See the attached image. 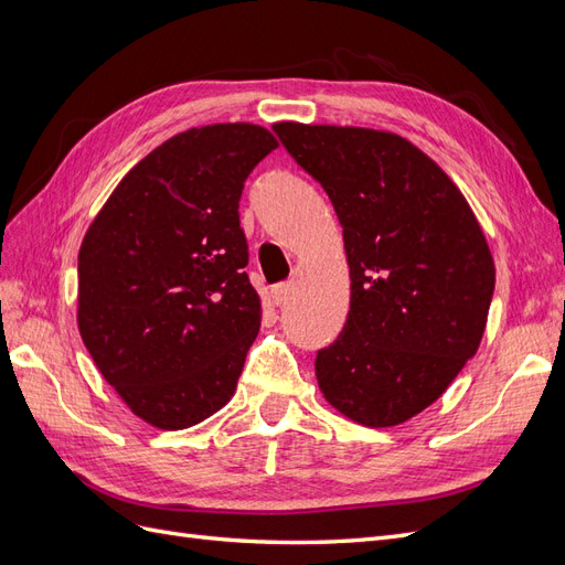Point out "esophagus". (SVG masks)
I'll return each instance as SVG.
<instances>
[{
    "mask_svg": "<svg viewBox=\"0 0 565 565\" xmlns=\"http://www.w3.org/2000/svg\"><path fill=\"white\" fill-rule=\"evenodd\" d=\"M289 297H292V285L289 282H280L270 289V299L276 306H285L289 301Z\"/></svg>",
    "mask_w": 565,
    "mask_h": 565,
    "instance_id": "1",
    "label": "esophagus"
}]
</instances>
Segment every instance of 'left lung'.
<instances>
[{"instance_id":"obj_1","label":"left lung","mask_w":565,"mask_h":565,"mask_svg":"<svg viewBox=\"0 0 565 565\" xmlns=\"http://www.w3.org/2000/svg\"><path fill=\"white\" fill-rule=\"evenodd\" d=\"M341 228L351 309L316 377L337 413L370 429L436 403L476 355L494 289L481 224L455 181L403 136L276 122Z\"/></svg>"}]
</instances>
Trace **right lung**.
<instances>
[{
    "label": "right lung",
    "instance_id": "add662e5",
    "mask_svg": "<svg viewBox=\"0 0 565 565\" xmlns=\"http://www.w3.org/2000/svg\"><path fill=\"white\" fill-rule=\"evenodd\" d=\"M276 148V136L249 122L181 131L129 169L84 235L82 341L156 429H188L233 398L262 328L237 204Z\"/></svg>",
    "mask_w": 565,
    "mask_h": 565
}]
</instances>
